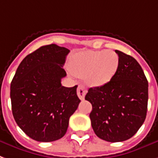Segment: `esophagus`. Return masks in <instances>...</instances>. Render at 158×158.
Instances as JSON below:
<instances>
[{
	"instance_id": "obj_1",
	"label": "esophagus",
	"mask_w": 158,
	"mask_h": 158,
	"mask_svg": "<svg viewBox=\"0 0 158 158\" xmlns=\"http://www.w3.org/2000/svg\"><path fill=\"white\" fill-rule=\"evenodd\" d=\"M86 93H87V89H85V87L83 85H79L77 89V94L81 100L84 99V96L86 94Z\"/></svg>"
}]
</instances>
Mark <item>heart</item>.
Instances as JSON below:
<instances>
[{"label": "heart", "mask_w": 158, "mask_h": 158, "mask_svg": "<svg viewBox=\"0 0 158 158\" xmlns=\"http://www.w3.org/2000/svg\"><path fill=\"white\" fill-rule=\"evenodd\" d=\"M118 64V55L113 50H86L74 55L71 69L90 85L101 86L110 81Z\"/></svg>", "instance_id": "heart-1"}]
</instances>
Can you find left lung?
<instances>
[{
  "instance_id": "left-lung-1",
  "label": "left lung",
  "mask_w": 158,
  "mask_h": 158,
  "mask_svg": "<svg viewBox=\"0 0 158 158\" xmlns=\"http://www.w3.org/2000/svg\"><path fill=\"white\" fill-rule=\"evenodd\" d=\"M118 70L102 86L89 89L85 99L92 104L89 117L95 134L107 142L127 140L145 121L148 82L143 69L132 56L115 50Z\"/></svg>"
}]
</instances>
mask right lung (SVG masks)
<instances>
[{
  "mask_svg": "<svg viewBox=\"0 0 158 158\" xmlns=\"http://www.w3.org/2000/svg\"><path fill=\"white\" fill-rule=\"evenodd\" d=\"M69 53L55 44L41 46L21 61L12 79V114L18 126L34 140L47 143L63 138L80 103L77 85H61Z\"/></svg>",
  "mask_w": 158,
  "mask_h": 158,
  "instance_id": "1",
  "label": "right lung"
}]
</instances>
